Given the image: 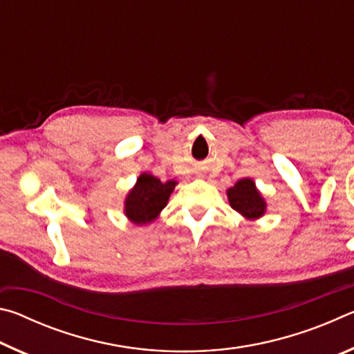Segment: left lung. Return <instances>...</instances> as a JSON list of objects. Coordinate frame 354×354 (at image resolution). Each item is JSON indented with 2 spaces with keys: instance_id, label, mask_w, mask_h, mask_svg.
Wrapping results in <instances>:
<instances>
[{
  "instance_id": "left-lung-1",
  "label": "left lung",
  "mask_w": 354,
  "mask_h": 354,
  "mask_svg": "<svg viewBox=\"0 0 354 354\" xmlns=\"http://www.w3.org/2000/svg\"><path fill=\"white\" fill-rule=\"evenodd\" d=\"M230 206L245 220L254 221L267 212V201L251 178H242L226 190Z\"/></svg>"
}]
</instances>
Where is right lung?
I'll list each match as a JSON object with an SVG mask.
<instances>
[{"label":"right lung","instance_id":"1","mask_svg":"<svg viewBox=\"0 0 354 354\" xmlns=\"http://www.w3.org/2000/svg\"><path fill=\"white\" fill-rule=\"evenodd\" d=\"M176 184L173 179L162 183L147 171L140 173L134 187L124 196L123 212L127 218L137 226L153 223L169 203Z\"/></svg>","mask_w":354,"mask_h":354}]
</instances>
